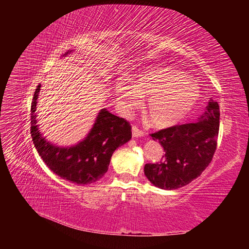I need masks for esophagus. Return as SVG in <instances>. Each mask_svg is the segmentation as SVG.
Here are the masks:
<instances>
[{
	"label": "esophagus",
	"mask_w": 249,
	"mask_h": 249,
	"mask_svg": "<svg viewBox=\"0 0 249 249\" xmlns=\"http://www.w3.org/2000/svg\"><path fill=\"white\" fill-rule=\"evenodd\" d=\"M132 136L135 138H138V137H143L144 136V133L142 131H140L136 125H133L132 127Z\"/></svg>",
	"instance_id": "34e87169"
}]
</instances>
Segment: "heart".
Wrapping results in <instances>:
<instances>
[{
	"label": "heart",
	"mask_w": 249,
	"mask_h": 249,
	"mask_svg": "<svg viewBox=\"0 0 249 249\" xmlns=\"http://www.w3.org/2000/svg\"><path fill=\"white\" fill-rule=\"evenodd\" d=\"M115 92L124 112H129L147 96L143 113L149 124L164 129L178 124L189 114L199 97V88L186 73L161 66L143 71L132 84L118 81Z\"/></svg>",
	"instance_id": "heart-1"
}]
</instances>
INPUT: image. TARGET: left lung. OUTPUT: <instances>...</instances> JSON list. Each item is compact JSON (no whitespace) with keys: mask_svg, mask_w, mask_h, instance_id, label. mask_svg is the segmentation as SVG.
Here are the masks:
<instances>
[{"mask_svg":"<svg viewBox=\"0 0 249 249\" xmlns=\"http://www.w3.org/2000/svg\"><path fill=\"white\" fill-rule=\"evenodd\" d=\"M219 105L210 100L196 123L178 124L150 134L165 155L159 163H148L144 175L153 185L178 189L198 178L213 159L219 133Z\"/></svg>","mask_w":249,"mask_h":249,"instance_id":"left-lung-1","label":"left lung"}]
</instances>
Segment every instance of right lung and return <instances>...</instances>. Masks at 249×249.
<instances>
[{"label": "right lung", "instance_id": "1", "mask_svg": "<svg viewBox=\"0 0 249 249\" xmlns=\"http://www.w3.org/2000/svg\"><path fill=\"white\" fill-rule=\"evenodd\" d=\"M40 87V84L37 86L32 100L31 136L41 159L58 177L71 183L87 185L99 180L107 172L114 150L132 138L130 124L102 109L84 139L72 146H57L42 136L36 124L35 111Z\"/></svg>", "mask_w": 249, "mask_h": 249}]
</instances>
